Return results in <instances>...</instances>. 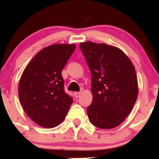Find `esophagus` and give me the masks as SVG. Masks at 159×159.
<instances>
[{
    "label": "esophagus",
    "instance_id": "34e87169",
    "mask_svg": "<svg viewBox=\"0 0 159 159\" xmlns=\"http://www.w3.org/2000/svg\"><path fill=\"white\" fill-rule=\"evenodd\" d=\"M80 92H74V95H75V98H76V99H77V98H79V97H80Z\"/></svg>",
    "mask_w": 159,
    "mask_h": 159
}]
</instances>
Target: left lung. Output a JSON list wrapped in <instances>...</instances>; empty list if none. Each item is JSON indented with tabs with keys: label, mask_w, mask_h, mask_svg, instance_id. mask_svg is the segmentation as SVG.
Instances as JSON below:
<instances>
[{
	"label": "left lung",
	"mask_w": 159,
	"mask_h": 159,
	"mask_svg": "<svg viewBox=\"0 0 159 159\" xmlns=\"http://www.w3.org/2000/svg\"><path fill=\"white\" fill-rule=\"evenodd\" d=\"M92 74V104L87 109L90 122L111 129L128 116L139 89L135 68L121 49L106 43H80Z\"/></svg>",
	"instance_id": "1"
}]
</instances>
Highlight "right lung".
<instances>
[{"label": "right lung", "mask_w": 159, "mask_h": 159, "mask_svg": "<svg viewBox=\"0 0 159 159\" xmlns=\"http://www.w3.org/2000/svg\"><path fill=\"white\" fill-rule=\"evenodd\" d=\"M75 49L73 43L44 48L22 73L18 86L20 101L28 116L40 127H57L72 103V98L64 92L61 72Z\"/></svg>", "instance_id": "obj_1"}]
</instances>
